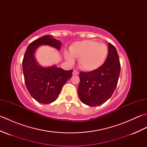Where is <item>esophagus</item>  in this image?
Segmentation results:
<instances>
[{"mask_svg":"<svg viewBox=\"0 0 147 147\" xmlns=\"http://www.w3.org/2000/svg\"><path fill=\"white\" fill-rule=\"evenodd\" d=\"M79 74V72L77 70H74L73 72V75H78Z\"/></svg>","mask_w":147,"mask_h":147,"instance_id":"34e87169","label":"esophagus"}]
</instances>
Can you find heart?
<instances>
[{"mask_svg":"<svg viewBox=\"0 0 147 147\" xmlns=\"http://www.w3.org/2000/svg\"><path fill=\"white\" fill-rule=\"evenodd\" d=\"M65 52L64 56L67 61L73 63L74 58H79L81 68L87 71H94L104 63L108 53V48L104 43L94 40H83L74 43Z\"/></svg>","mask_w":147,"mask_h":147,"instance_id":"obj_1","label":"heart"}]
</instances>
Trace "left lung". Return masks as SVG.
Returning a JSON list of instances; mask_svg holds the SVG:
<instances>
[{
    "mask_svg": "<svg viewBox=\"0 0 147 147\" xmlns=\"http://www.w3.org/2000/svg\"><path fill=\"white\" fill-rule=\"evenodd\" d=\"M109 53L104 64L96 69L79 74L78 89L83 104L95 107L104 104L112 96L119 77L121 65L115 47L109 43Z\"/></svg>",
    "mask_w": 147,
    "mask_h": 147,
    "instance_id": "left-lung-1",
    "label": "left lung"
}]
</instances>
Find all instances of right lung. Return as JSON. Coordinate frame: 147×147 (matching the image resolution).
<instances>
[{"mask_svg": "<svg viewBox=\"0 0 147 147\" xmlns=\"http://www.w3.org/2000/svg\"><path fill=\"white\" fill-rule=\"evenodd\" d=\"M40 45H49L59 51L61 42L49 35L34 40L28 47L22 63L28 91L37 102L48 104L57 98L62 86L72 77L73 70L65 71L55 65L47 67L40 65L35 52Z\"/></svg>", "mask_w": 147, "mask_h": 147, "instance_id": "obj_1", "label": "right lung"}]
</instances>
